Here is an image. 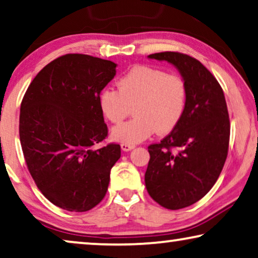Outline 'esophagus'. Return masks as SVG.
Segmentation results:
<instances>
[{"mask_svg":"<svg viewBox=\"0 0 258 258\" xmlns=\"http://www.w3.org/2000/svg\"><path fill=\"white\" fill-rule=\"evenodd\" d=\"M134 147H136V146L134 145H128V144H121V149L124 152H128V151H131V149H133Z\"/></svg>","mask_w":258,"mask_h":258,"instance_id":"obj_1","label":"esophagus"}]
</instances>
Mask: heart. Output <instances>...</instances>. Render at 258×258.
Returning a JSON list of instances; mask_svg holds the SVG:
<instances>
[{
  "label": "heart",
  "instance_id": "b5f03b06",
  "mask_svg": "<svg viewBox=\"0 0 258 258\" xmlns=\"http://www.w3.org/2000/svg\"><path fill=\"white\" fill-rule=\"evenodd\" d=\"M118 90L106 88L99 94L101 112L112 124H120L131 112L136 117L114 127L112 139L136 145L156 132L169 133L183 118L187 86L177 74L145 64L134 66L120 76Z\"/></svg>",
  "mask_w": 258,
  "mask_h": 258
}]
</instances>
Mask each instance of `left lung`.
<instances>
[{"instance_id":"left-lung-1","label":"left lung","mask_w":258,"mask_h":258,"mask_svg":"<svg viewBox=\"0 0 258 258\" xmlns=\"http://www.w3.org/2000/svg\"><path fill=\"white\" fill-rule=\"evenodd\" d=\"M148 57L174 64L187 86L184 116L161 142L149 146L145 174L154 201L179 210L201 201L224 168L230 134L227 104L221 86L201 61L179 52Z\"/></svg>"}]
</instances>
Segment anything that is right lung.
I'll return each instance as SVG.
<instances>
[{
	"mask_svg": "<svg viewBox=\"0 0 258 258\" xmlns=\"http://www.w3.org/2000/svg\"><path fill=\"white\" fill-rule=\"evenodd\" d=\"M117 64L87 54L56 57L26 90L19 139L31 176L46 198L71 212H86L105 197L120 146H94L107 137L98 97Z\"/></svg>",
	"mask_w": 258,
	"mask_h": 258,
	"instance_id": "right-lung-1",
	"label": "right lung"
}]
</instances>
